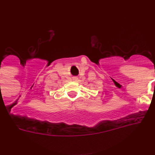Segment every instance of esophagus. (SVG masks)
<instances>
[{"mask_svg":"<svg viewBox=\"0 0 155 155\" xmlns=\"http://www.w3.org/2000/svg\"><path fill=\"white\" fill-rule=\"evenodd\" d=\"M73 79H74V81H77V80H78V77H76V76H75V77L73 78Z\"/></svg>","mask_w":155,"mask_h":155,"instance_id":"esophagus-1","label":"esophagus"}]
</instances>
